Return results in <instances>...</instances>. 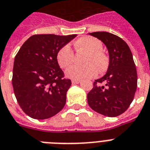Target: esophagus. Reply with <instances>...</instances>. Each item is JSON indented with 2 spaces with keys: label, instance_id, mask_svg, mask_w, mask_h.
<instances>
[{
  "label": "esophagus",
  "instance_id": "obj_1",
  "mask_svg": "<svg viewBox=\"0 0 150 150\" xmlns=\"http://www.w3.org/2000/svg\"><path fill=\"white\" fill-rule=\"evenodd\" d=\"M80 82H81V80H72V81H71V83H72L73 85H75V84H79Z\"/></svg>",
  "mask_w": 150,
  "mask_h": 150
}]
</instances>
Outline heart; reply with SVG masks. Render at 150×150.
I'll use <instances>...</instances> for the list:
<instances>
[{"instance_id":"obj_1","label":"heart","mask_w":150,"mask_h":150,"mask_svg":"<svg viewBox=\"0 0 150 150\" xmlns=\"http://www.w3.org/2000/svg\"><path fill=\"white\" fill-rule=\"evenodd\" d=\"M76 51L86 52L83 65H71L65 70L66 77L72 80L92 79L98 71L103 73L106 71L109 64L108 56L101 50L103 44L100 40L92 36H84L75 42ZM75 55L69 45L62 47L57 53V61L62 68H66L74 61Z\"/></svg>"}]
</instances>
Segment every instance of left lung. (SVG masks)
Here are the masks:
<instances>
[{"instance_id": "left-lung-1", "label": "left lung", "mask_w": 150, "mask_h": 150, "mask_svg": "<svg viewBox=\"0 0 150 150\" xmlns=\"http://www.w3.org/2000/svg\"><path fill=\"white\" fill-rule=\"evenodd\" d=\"M89 34L106 46L109 65L106 74L94 81L88 94V103L99 114L117 117L127 110L137 90V73L133 55L127 42L119 36L108 32Z\"/></svg>"}]
</instances>
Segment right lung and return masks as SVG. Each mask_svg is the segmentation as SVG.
<instances>
[{
	"instance_id": "1",
	"label": "right lung",
	"mask_w": 150,
	"mask_h": 150,
	"mask_svg": "<svg viewBox=\"0 0 150 150\" xmlns=\"http://www.w3.org/2000/svg\"><path fill=\"white\" fill-rule=\"evenodd\" d=\"M76 36L33 35L23 44L15 56L13 91L21 109L30 117L48 119L65 106L71 82L64 79L57 53Z\"/></svg>"
}]
</instances>
